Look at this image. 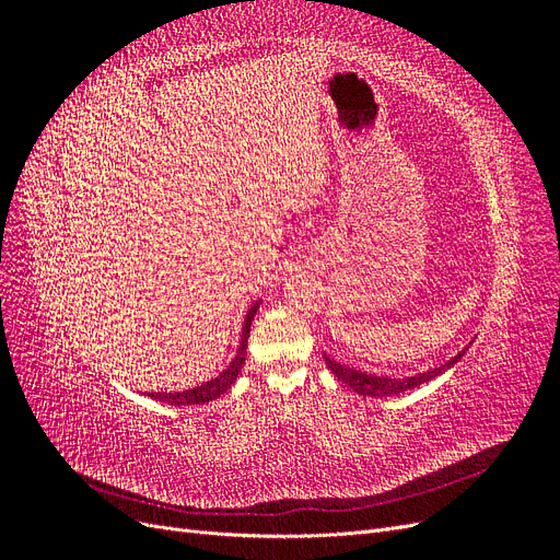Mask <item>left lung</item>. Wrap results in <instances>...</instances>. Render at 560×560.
<instances>
[{"label":"left lung","mask_w":560,"mask_h":560,"mask_svg":"<svg viewBox=\"0 0 560 560\" xmlns=\"http://www.w3.org/2000/svg\"><path fill=\"white\" fill-rule=\"evenodd\" d=\"M465 350H467V348H465ZM465 350H463V352H465ZM463 352L455 354V358L448 360L444 366L425 371V374H418V376H411V378L374 376V374H366V371H358V369H350V366H346V364H338V362H334L331 358H327V354H325V362H327V366L331 369V374H334L338 381H341V383H346L350 389H354V393H358V395H364V397H393V395L406 393V389H413V387H418V385H422V383H428V381H432V378L439 376V374H444L446 369H451L457 360L463 358Z\"/></svg>","instance_id":"1"}]
</instances>
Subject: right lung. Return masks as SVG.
I'll return each instance as SVG.
<instances>
[{"label": "right lung", "instance_id": "add662e5", "mask_svg": "<svg viewBox=\"0 0 560 560\" xmlns=\"http://www.w3.org/2000/svg\"><path fill=\"white\" fill-rule=\"evenodd\" d=\"M257 306H259V303H254V306L249 308V313L245 315L241 348H238V352H235V358H233V362L229 364V369H224L222 374H219L217 378H212V381H208V383H202V385H198V387L182 389V393H149V397H154V399L165 401V404H175V406H189V404H206V401L217 399L219 395H224L226 389L233 385V381L238 378V371H241L243 364H245L249 327H252L254 313H257Z\"/></svg>", "mask_w": 560, "mask_h": 560}]
</instances>
